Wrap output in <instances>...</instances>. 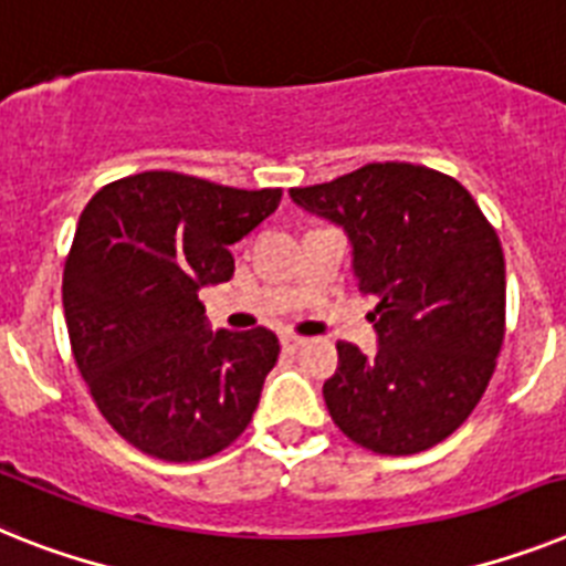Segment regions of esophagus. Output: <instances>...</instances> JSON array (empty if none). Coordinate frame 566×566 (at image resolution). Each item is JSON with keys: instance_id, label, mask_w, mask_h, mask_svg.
<instances>
[{"instance_id": "obj_1", "label": "esophagus", "mask_w": 566, "mask_h": 566, "mask_svg": "<svg viewBox=\"0 0 566 566\" xmlns=\"http://www.w3.org/2000/svg\"><path fill=\"white\" fill-rule=\"evenodd\" d=\"M280 344L286 349H297L306 344V338H301V335H280Z\"/></svg>"}]
</instances>
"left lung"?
I'll use <instances>...</instances> for the list:
<instances>
[{
	"label": "left lung",
	"instance_id": "1",
	"mask_svg": "<svg viewBox=\"0 0 566 566\" xmlns=\"http://www.w3.org/2000/svg\"><path fill=\"white\" fill-rule=\"evenodd\" d=\"M344 228L358 289L376 297L378 349L338 344L324 381L329 417L376 454L433 448L483 399L506 324V265L494 228L460 181L405 161L289 190Z\"/></svg>",
	"mask_w": 566,
	"mask_h": 566
}]
</instances>
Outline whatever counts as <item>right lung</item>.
<instances>
[{
	"label": "right lung",
	"instance_id": "right-lung-1",
	"mask_svg": "<svg viewBox=\"0 0 566 566\" xmlns=\"http://www.w3.org/2000/svg\"><path fill=\"white\" fill-rule=\"evenodd\" d=\"M280 196L149 170L83 208L63 269L69 340L97 410L144 454L205 460L249 428L280 340L213 333L199 292L233 277L228 249Z\"/></svg>",
	"mask_w": 566,
	"mask_h": 566
}]
</instances>
